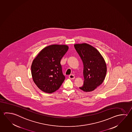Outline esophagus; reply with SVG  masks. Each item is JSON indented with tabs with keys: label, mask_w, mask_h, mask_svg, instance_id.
Segmentation results:
<instances>
[{
	"label": "esophagus",
	"mask_w": 132,
	"mask_h": 132,
	"mask_svg": "<svg viewBox=\"0 0 132 132\" xmlns=\"http://www.w3.org/2000/svg\"><path fill=\"white\" fill-rule=\"evenodd\" d=\"M69 78L70 79H74L75 78V75H70L69 76Z\"/></svg>",
	"instance_id": "34e87169"
}]
</instances>
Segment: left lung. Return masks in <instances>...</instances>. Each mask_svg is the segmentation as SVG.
<instances>
[{"label": "left lung", "instance_id": "8db88e82", "mask_svg": "<svg viewBox=\"0 0 132 132\" xmlns=\"http://www.w3.org/2000/svg\"><path fill=\"white\" fill-rule=\"evenodd\" d=\"M74 46L84 65V84L79 89L86 92L93 91L105 79L106 73L105 61L93 46L86 43L77 44Z\"/></svg>", "mask_w": 132, "mask_h": 132}]
</instances>
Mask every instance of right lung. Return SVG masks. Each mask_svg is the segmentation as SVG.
<instances>
[{"label": "right lung", "instance_id": "obj_1", "mask_svg": "<svg viewBox=\"0 0 132 132\" xmlns=\"http://www.w3.org/2000/svg\"><path fill=\"white\" fill-rule=\"evenodd\" d=\"M64 45H52L41 51L32 61L31 75L41 91L51 94L59 89L64 81L60 61L68 50Z\"/></svg>", "mask_w": 132, "mask_h": 132}]
</instances>
